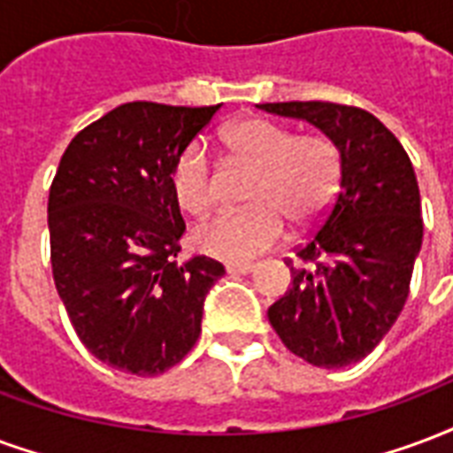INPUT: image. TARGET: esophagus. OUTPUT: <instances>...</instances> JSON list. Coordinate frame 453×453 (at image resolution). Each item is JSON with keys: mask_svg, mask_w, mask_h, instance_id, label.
<instances>
[{"mask_svg": "<svg viewBox=\"0 0 453 453\" xmlns=\"http://www.w3.org/2000/svg\"><path fill=\"white\" fill-rule=\"evenodd\" d=\"M226 271L227 273H250V271H254V264H250V261H237V264H226Z\"/></svg>", "mask_w": 453, "mask_h": 453, "instance_id": "1", "label": "esophagus"}]
</instances>
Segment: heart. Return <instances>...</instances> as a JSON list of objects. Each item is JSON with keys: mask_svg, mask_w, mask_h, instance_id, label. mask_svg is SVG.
I'll return each mask as SVG.
<instances>
[{"mask_svg": "<svg viewBox=\"0 0 453 453\" xmlns=\"http://www.w3.org/2000/svg\"><path fill=\"white\" fill-rule=\"evenodd\" d=\"M233 163L257 167L247 201L252 206L223 211L194 230L201 252L223 261H247L283 237V218L297 230L326 216L341 187V153L324 136H297L266 117H242L223 132ZM170 187L192 216H206L218 199V173L203 142L177 156Z\"/></svg>", "mask_w": 453, "mask_h": 453, "instance_id": "obj_1", "label": "heart"}]
</instances>
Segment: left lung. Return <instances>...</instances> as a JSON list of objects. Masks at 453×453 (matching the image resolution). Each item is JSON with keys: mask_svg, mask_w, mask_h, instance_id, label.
Wrapping results in <instances>:
<instances>
[{"mask_svg": "<svg viewBox=\"0 0 453 453\" xmlns=\"http://www.w3.org/2000/svg\"><path fill=\"white\" fill-rule=\"evenodd\" d=\"M314 124L341 153V192L288 259L293 283L269 307L283 346L314 367L363 360L394 326L423 244L420 189L411 158L367 110L338 103H264Z\"/></svg>", "mask_w": 453, "mask_h": 453, "instance_id": "8db88e82", "label": "left lung"}]
</instances>
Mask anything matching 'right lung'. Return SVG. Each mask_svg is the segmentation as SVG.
<instances>
[{"label":"right lung","instance_id":"1","mask_svg":"<svg viewBox=\"0 0 453 453\" xmlns=\"http://www.w3.org/2000/svg\"><path fill=\"white\" fill-rule=\"evenodd\" d=\"M220 105L124 103L76 134L50 187V261L76 336L119 372L156 377L201 334L203 300L226 273L177 264L184 220L170 173Z\"/></svg>","mask_w":453,"mask_h":453}]
</instances>
